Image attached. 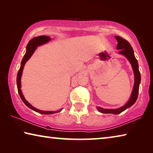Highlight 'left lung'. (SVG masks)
I'll return each instance as SVG.
<instances>
[{"label":"left lung","instance_id":"1","mask_svg":"<svg viewBox=\"0 0 153 153\" xmlns=\"http://www.w3.org/2000/svg\"><path fill=\"white\" fill-rule=\"evenodd\" d=\"M115 38L117 41V50H120L119 54L125 56L128 59V60L131 64V67H132L134 75V84L133 90L128 101L121 107L111 109V108H103L100 107H97V108L99 112L102 113H111L117 115V114H120L121 112H123V111L126 110L127 108L131 107L136 101L138 95L140 84L141 81V76L139 71L138 61H137V59L135 57V55H134V50L132 47L131 46L130 44L126 40L120 37V36H115Z\"/></svg>","mask_w":153,"mask_h":153}]
</instances>
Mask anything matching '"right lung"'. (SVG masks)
Here are the masks:
<instances>
[{
	"mask_svg": "<svg viewBox=\"0 0 153 153\" xmlns=\"http://www.w3.org/2000/svg\"><path fill=\"white\" fill-rule=\"evenodd\" d=\"M51 40V38L49 37V36H37V37H35L32 38L31 40L26 46V53H25L24 58L22 59V63H21V66L20 68L18 71L17 76V90H18V93L20 96L21 98H22V101L24 102V104L27 106V107H29L33 111H36V112H38L40 114H45V115H48V114H54L56 113H59L61 111L63 108H61L58 111H42L39 110L38 108L33 107V106L30 104V103L28 102L24 97V96L22 94V91L21 90V87H22V85H21V78H22L23 70H24V67L25 66V64L26 62L29 60L31 56L34 53L36 49L37 48L38 46H41L44 45V44H46L49 41Z\"/></svg>",
	"mask_w": 153,
	"mask_h": 153,
	"instance_id": "1",
	"label": "right lung"
}]
</instances>
